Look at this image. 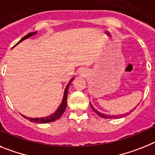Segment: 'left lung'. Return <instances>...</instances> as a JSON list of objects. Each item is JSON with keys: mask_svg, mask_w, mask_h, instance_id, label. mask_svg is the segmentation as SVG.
I'll list each match as a JSON object with an SVG mask.
<instances>
[{"mask_svg": "<svg viewBox=\"0 0 155 155\" xmlns=\"http://www.w3.org/2000/svg\"><path fill=\"white\" fill-rule=\"evenodd\" d=\"M90 104H91V108H92V109L94 110V111L97 113V115H99V116L101 117V118H116V116H118V115H116V116H115V115H104V113H101V112H99V111H97V110L95 109V108H94V107H93V105H92V104H91V103H90ZM134 108H135V107H134ZM133 110H134V109H133ZM127 114H128V113H126V115H127Z\"/></svg>", "mask_w": 155, "mask_h": 155, "instance_id": "obj_1", "label": "left lung"}]
</instances>
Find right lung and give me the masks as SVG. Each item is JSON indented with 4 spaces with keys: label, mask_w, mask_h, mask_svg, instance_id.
<instances>
[{
    "label": "right lung",
    "mask_w": 155,
    "mask_h": 155,
    "mask_svg": "<svg viewBox=\"0 0 155 155\" xmlns=\"http://www.w3.org/2000/svg\"><path fill=\"white\" fill-rule=\"evenodd\" d=\"M37 32H33V33H28L27 35H25V37H22L21 40L18 41V43L17 44H19L20 42H21L22 40H25V39H28L30 37H33V35L37 34ZM16 44V45H17ZM74 79V78H72V79L70 80L69 83L67 84L66 87L64 89V95H63V99H62V101H61V104L59 105V107H58V109L55 111L54 113H53L52 115H49V116H47V117H43V118H29V117H26L25 115H22V117H24L25 118H26L27 120L30 121V122H35V123H48V122H54V121L57 120L61 116L63 113L64 112L65 109H66V107H67V97H68V88H69V86L70 84L72 83V80Z\"/></svg>",
    "instance_id": "right-lung-1"
}]
</instances>
